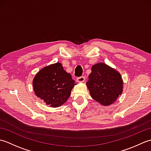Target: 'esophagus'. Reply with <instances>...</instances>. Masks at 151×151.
Wrapping results in <instances>:
<instances>
[{
	"label": "esophagus",
	"instance_id": "1",
	"mask_svg": "<svg viewBox=\"0 0 151 151\" xmlns=\"http://www.w3.org/2000/svg\"><path fill=\"white\" fill-rule=\"evenodd\" d=\"M85 77H84V76H81V77H78L77 78V79H76V81H77L78 82H84L85 81Z\"/></svg>",
	"mask_w": 151,
	"mask_h": 151
}]
</instances>
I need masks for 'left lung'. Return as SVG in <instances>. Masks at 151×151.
Instances as JSON below:
<instances>
[{"label":"left lung","instance_id":"8db88e82","mask_svg":"<svg viewBox=\"0 0 151 151\" xmlns=\"http://www.w3.org/2000/svg\"><path fill=\"white\" fill-rule=\"evenodd\" d=\"M86 86L91 97L102 106L116 101L123 91V81L119 72L107 64L99 62L91 67Z\"/></svg>","mask_w":151,"mask_h":151}]
</instances>
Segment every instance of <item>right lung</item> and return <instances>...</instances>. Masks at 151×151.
I'll list each match as a JSON object with an SVG mask.
<instances>
[{
	"label": "right lung",
	"instance_id": "add662e5",
	"mask_svg": "<svg viewBox=\"0 0 151 151\" xmlns=\"http://www.w3.org/2000/svg\"><path fill=\"white\" fill-rule=\"evenodd\" d=\"M76 84L70 74L57 62L41 69L32 81L35 94L52 108H58L67 102L72 89Z\"/></svg>",
	"mask_w": 151,
	"mask_h": 151
}]
</instances>
